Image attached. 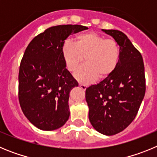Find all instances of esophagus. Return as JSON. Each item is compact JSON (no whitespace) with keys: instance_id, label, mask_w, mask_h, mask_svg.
<instances>
[{"instance_id":"34e87169","label":"esophagus","mask_w":157,"mask_h":157,"mask_svg":"<svg viewBox=\"0 0 157 157\" xmlns=\"http://www.w3.org/2000/svg\"><path fill=\"white\" fill-rule=\"evenodd\" d=\"M79 86L81 87L82 90H85L86 89V87H87L86 85H84V84H81V83H79Z\"/></svg>"}]
</instances>
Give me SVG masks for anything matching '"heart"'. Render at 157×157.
<instances>
[{
	"label": "heart",
	"mask_w": 157,
	"mask_h": 157,
	"mask_svg": "<svg viewBox=\"0 0 157 157\" xmlns=\"http://www.w3.org/2000/svg\"><path fill=\"white\" fill-rule=\"evenodd\" d=\"M61 53L67 70L75 71L86 56V64L80 67L75 77L84 84L98 78H106L115 71L120 59V47L112 38L90 31L78 35L75 42L67 40Z\"/></svg>",
	"instance_id": "1"
}]
</instances>
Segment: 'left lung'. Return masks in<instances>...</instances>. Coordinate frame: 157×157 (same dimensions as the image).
Listing matches in <instances>:
<instances>
[{
	"mask_svg": "<svg viewBox=\"0 0 157 157\" xmlns=\"http://www.w3.org/2000/svg\"><path fill=\"white\" fill-rule=\"evenodd\" d=\"M102 30L120 45V62L110 76L86 88V101L94 128L114 135L127 128L138 114L145 94V67L141 54L125 34Z\"/></svg>",
	"mask_w": 157,
	"mask_h": 157,
	"instance_id": "8db88e82",
	"label": "left lung"
}]
</instances>
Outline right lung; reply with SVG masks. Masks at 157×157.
I'll return each mask as SVG.
<instances>
[{
	"mask_svg": "<svg viewBox=\"0 0 157 157\" xmlns=\"http://www.w3.org/2000/svg\"><path fill=\"white\" fill-rule=\"evenodd\" d=\"M87 29L71 24L49 27L34 37L25 50L19 71V105L40 130H56L68 120L69 94L78 84L67 70L62 45L69 35Z\"/></svg>",
	"mask_w": 157,
	"mask_h": 157,
	"instance_id": "obj_1",
	"label": "right lung"
}]
</instances>
